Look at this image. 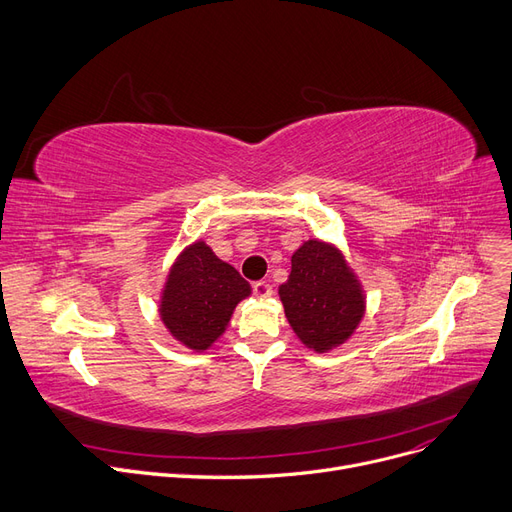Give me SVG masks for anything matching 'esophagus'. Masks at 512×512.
<instances>
[{
    "instance_id": "34e87169",
    "label": "esophagus",
    "mask_w": 512,
    "mask_h": 512,
    "mask_svg": "<svg viewBox=\"0 0 512 512\" xmlns=\"http://www.w3.org/2000/svg\"><path fill=\"white\" fill-rule=\"evenodd\" d=\"M253 292H255V296H259V298H267V296H271V284H267V282H255L253 284Z\"/></svg>"
}]
</instances>
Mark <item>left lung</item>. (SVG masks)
Masks as SVG:
<instances>
[{"label":"left lung","instance_id":"8db88e82","mask_svg":"<svg viewBox=\"0 0 512 512\" xmlns=\"http://www.w3.org/2000/svg\"><path fill=\"white\" fill-rule=\"evenodd\" d=\"M286 319L311 352L344 346L366 313L364 286L335 245L309 238L292 253L288 280L278 288Z\"/></svg>","mask_w":512,"mask_h":512}]
</instances>
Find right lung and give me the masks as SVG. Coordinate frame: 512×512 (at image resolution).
I'll return each instance as SVG.
<instances>
[{"label":"right lung","instance_id":"1","mask_svg":"<svg viewBox=\"0 0 512 512\" xmlns=\"http://www.w3.org/2000/svg\"><path fill=\"white\" fill-rule=\"evenodd\" d=\"M251 286L206 241L187 245L170 265L158 300L166 331L191 352H208L224 335Z\"/></svg>","mask_w":512,"mask_h":512}]
</instances>
